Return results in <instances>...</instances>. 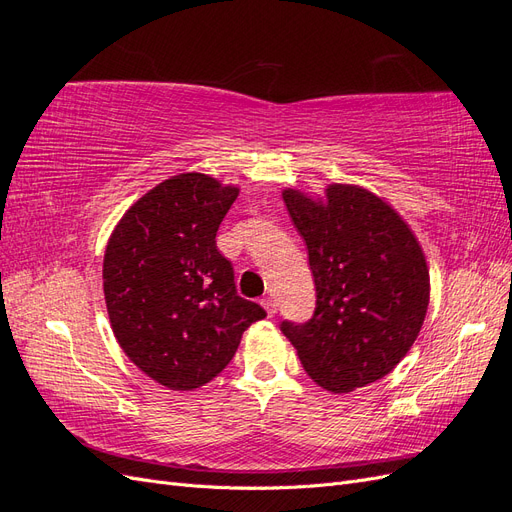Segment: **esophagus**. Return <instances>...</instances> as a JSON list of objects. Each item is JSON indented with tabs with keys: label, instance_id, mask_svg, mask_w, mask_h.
I'll return each instance as SVG.
<instances>
[{
	"label": "esophagus",
	"instance_id": "esophagus-1",
	"mask_svg": "<svg viewBox=\"0 0 512 512\" xmlns=\"http://www.w3.org/2000/svg\"><path fill=\"white\" fill-rule=\"evenodd\" d=\"M260 305L267 309L269 316H275V314H277V305H275V299H273V297H262V299H260Z\"/></svg>",
	"mask_w": 512,
	"mask_h": 512
}]
</instances>
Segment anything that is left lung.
<instances>
[{"mask_svg": "<svg viewBox=\"0 0 512 512\" xmlns=\"http://www.w3.org/2000/svg\"><path fill=\"white\" fill-rule=\"evenodd\" d=\"M282 196L316 284L312 320L282 322L307 376L350 393L391 374L429 305V267L412 228L361 185L331 183L324 196L286 188Z\"/></svg>", "mask_w": 512, "mask_h": 512, "instance_id": "1", "label": "left lung"}]
</instances>
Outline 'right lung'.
<instances>
[{
    "label": "right lung",
    "mask_w": 512,
    "mask_h": 512,
    "mask_svg": "<svg viewBox=\"0 0 512 512\" xmlns=\"http://www.w3.org/2000/svg\"><path fill=\"white\" fill-rule=\"evenodd\" d=\"M237 185L211 175L164 179L123 213L106 243L102 280L121 350L173 391H194L235 356L243 331L267 316L237 294L215 243Z\"/></svg>",
    "instance_id": "add662e5"
}]
</instances>
